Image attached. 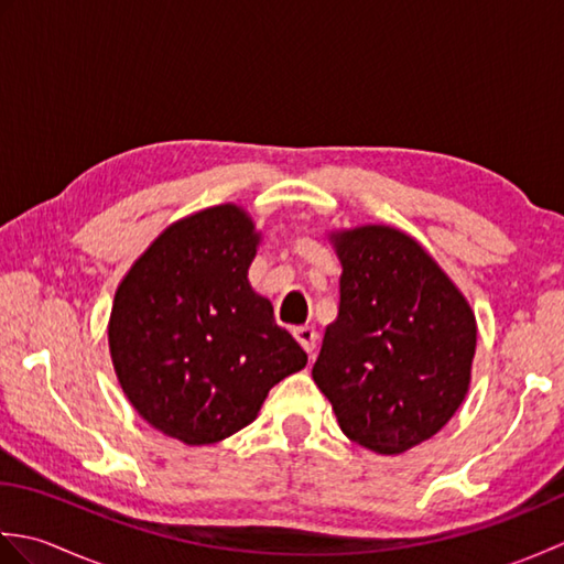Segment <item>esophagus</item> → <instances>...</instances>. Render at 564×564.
<instances>
[{"label":"esophagus","instance_id":"esophagus-1","mask_svg":"<svg viewBox=\"0 0 564 564\" xmlns=\"http://www.w3.org/2000/svg\"><path fill=\"white\" fill-rule=\"evenodd\" d=\"M293 334H295V339L301 341L303 349L310 356H313L315 354V346H317V332H315V327H295Z\"/></svg>","mask_w":564,"mask_h":564}]
</instances>
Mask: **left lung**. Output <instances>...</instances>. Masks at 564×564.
Here are the masks:
<instances>
[{"label": "left lung", "instance_id": "obj_1", "mask_svg": "<svg viewBox=\"0 0 564 564\" xmlns=\"http://www.w3.org/2000/svg\"><path fill=\"white\" fill-rule=\"evenodd\" d=\"M329 239L341 261L339 315L313 378L354 443L404 453L438 434L463 404L475 315L410 235L364 225Z\"/></svg>", "mask_w": 564, "mask_h": 564}]
</instances>
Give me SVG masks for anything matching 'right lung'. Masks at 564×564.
I'll return each mask as SVG.
<instances>
[{
  "instance_id": "add662e5",
  "label": "right lung",
  "mask_w": 564,
  "mask_h": 564,
  "mask_svg": "<svg viewBox=\"0 0 564 564\" xmlns=\"http://www.w3.org/2000/svg\"><path fill=\"white\" fill-rule=\"evenodd\" d=\"M259 232L225 203L154 239L113 297L109 349L130 404L162 434L208 446L257 419L307 354L251 291Z\"/></svg>"
}]
</instances>
